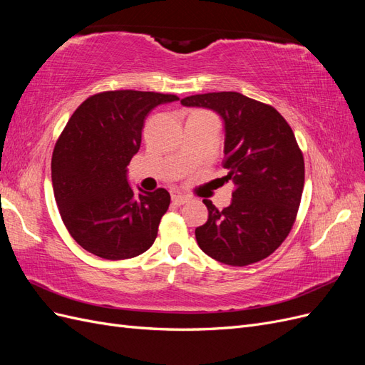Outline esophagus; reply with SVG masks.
<instances>
[{"instance_id":"obj_1","label":"esophagus","mask_w":365,"mask_h":365,"mask_svg":"<svg viewBox=\"0 0 365 365\" xmlns=\"http://www.w3.org/2000/svg\"><path fill=\"white\" fill-rule=\"evenodd\" d=\"M187 201H189V197L181 195V193H173V195H172V202H173L175 205H182V204H185Z\"/></svg>"}]
</instances>
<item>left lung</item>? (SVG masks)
<instances>
[{
    "label": "left lung",
    "instance_id": "left-lung-1",
    "mask_svg": "<svg viewBox=\"0 0 365 365\" xmlns=\"http://www.w3.org/2000/svg\"><path fill=\"white\" fill-rule=\"evenodd\" d=\"M181 103L222 118V180L236 185L224 210L204 201L208 219L195 230L197 245L231 267L263 260L289 235L302 201L304 160L291 126L277 109L235 91L196 94Z\"/></svg>",
    "mask_w": 365,
    "mask_h": 365
}]
</instances>
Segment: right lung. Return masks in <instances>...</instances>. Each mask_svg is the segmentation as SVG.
Segmentation results:
<instances>
[{
    "label": "right lung",
    "instance_id": "add662e5",
    "mask_svg": "<svg viewBox=\"0 0 365 365\" xmlns=\"http://www.w3.org/2000/svg\"><path fill=\"white\" fill-rule=\"evenodd\" d=\"M176 101L149 91L98 93L63 128L51 158L53 192L65 227L83 250L123 260L155 242L170 195L140 187L137 193L128 181V164L140 149L148 114Z\"/></svg>",
    "mask_w": 365,
    "mask_h": 365
}]
</instances>
